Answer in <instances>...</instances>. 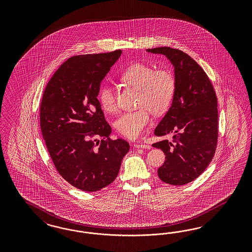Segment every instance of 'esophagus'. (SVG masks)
Wrapping results in <instances>:
<instances>
[{
	"label": "esophagus",
	"instance_id": "obj_1",
	"mask_svg": "<svg viewBox=\"0 0 252 252\" xmlns=\"http://www.w3.org/2000/svg\"><path fill=\"white\" fill-rule=\"evenodd\" d=\"M135 148H137V149H147V150H149V149H151V146L148 145V144H143V143H140V142H137L135 144Z\"/></svg>",
	"mask_w": 252,
	"mask_h": 252
}]
</instances>
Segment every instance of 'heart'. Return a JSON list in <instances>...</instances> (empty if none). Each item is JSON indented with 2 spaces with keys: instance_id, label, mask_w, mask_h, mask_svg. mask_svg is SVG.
<instances>
[{
  "instance_id": "obj_1",
  "label": "heart",
  "mask_w": 252,
  "mask_h": 252,
  "mask_svg": "<svg viewBox=\"0 0 252 252\" xmlns=\"http://www.w3.org/2000/svg\"><path fill=\"white\" fill-rule=\"evenodd\" d=\"M123 84L138 91L137 111L120 115L115 121L118 132L127 138H137L151 123L149 110L160 115L167 110L176 92V79L167 69H155L152 65L137 63L129 65L119 76ZM99 104L106 113H114L117 108L115 90L105 85L99 89Z\"/></svg>"
}]
</instances>
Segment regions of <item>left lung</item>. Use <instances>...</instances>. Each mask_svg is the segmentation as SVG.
Wrapping results in <instances>:
<instances>
[{
	"mask_svg": "<svg viewBox=\"0 0 252 252\" xmlns=\"http://www.w3.org/2000/svg\"><path fill=\"white\" fill-rule=\"evenodd\" d=\"M163 54L175 67L176 92L172 105L154 134L173 139L153 144L165 154L158 169L164 183L183 186L200 176L214 158L218 139L217 97L204 70L189 54L170 47L148 49Z\"/></svg>",
	"mask_w": 252,
	"mask_h": 252,
	"instance_id": "left-lung-1",
	"label": "left lung"
}]
</instances>
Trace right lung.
Segmentation results:
<instances>
[{
  "label": "right lung",
  "instance_id": "obj_1",
  "mask_svg": "<svg viewBox=\"0 0 252 252\" xmlns=\"http://www.w3.org/2000/svg\"><path fill=\"white\" fill-rule=\"evenodd\" d=\"M121 54L69 58L42 96L39 120L47 150L60 176L80 190L94 192L114 182L129 151L125 139L109 137L112 128L97 99L101 80Z\"/></svg>",
  "mask_w": 252,
  "mask_h": 252
}]
</instances>
